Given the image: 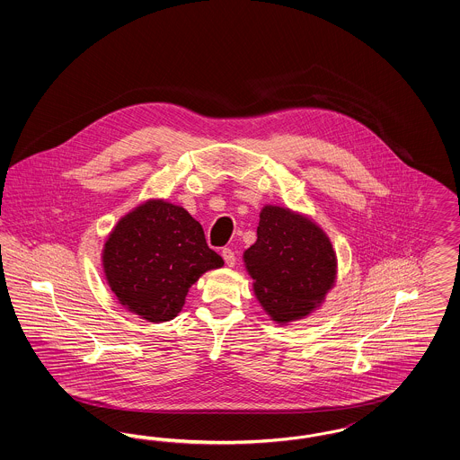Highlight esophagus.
<instances>
[{
    "mask_svg": "<svg viewBox=\"0 0 460 460\" xmlns=\"http://www.w3.org/2000/svg\"><path fill=\"white\" fill-rule=\"evenodd\" d=\"M222 259H224V262L227 263L229 267H233L234 262H236V253H234L231 248H224V250H222Z\"/></svg>",
    "mask_w": 460,
    "mask_h": 460,
    "instance_id": "34e87169",
    "label": "esophagus"
}]
</instances>
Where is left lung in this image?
I'll use <instances>...</instances> for the list:
<instances>
[{
  "mask_svg": "<svg viewBox=\"0 0 460 460\" xmlns=\"http://www.w3.org/2000/svg\"><path fill=\"white\" fill-rule=\"evenodd\" d=\"M243 259L259 302L283 324L310 314L336 278V255L324 231L281 207H263L257 241Z\"/></svg>",
  "mask_w": 460,
  "mask_h": 460,
  "instance_id": "1",
  "label": "left lung"
}]
</instances>
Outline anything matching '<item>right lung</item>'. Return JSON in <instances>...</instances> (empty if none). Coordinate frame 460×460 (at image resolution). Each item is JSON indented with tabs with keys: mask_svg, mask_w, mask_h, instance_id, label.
<instances>
[{
	"mask_svg": "<svg viewBox=\"0 0 460 460\" xmlns=\"http://www.w3.org/2000/svg\"><path fill=\"white\" fill-rule=\"evenodd\" d=\"M222 265L201 224L162 199L146 201L119 220L103 250L111 291L150 323L174 319L198 278Z\"/></svg>",
	"mask_w": 460,
	"mask_h": 460,
	"instance_id": "right-lung-1",
	"label": "right lung"
}]
</instances>
